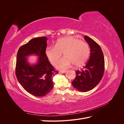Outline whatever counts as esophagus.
Listing matches in <instances>:
<instances>
[{"label": "esophagus", "mask_w": 124, "mask_h": 124, "mask_svg": "<svg viewBox=\"0 0 124 124\" xmlns=\"http://www.w3.org/2000/svg\"><path fill=\"white\" fill-rule=\"evenodd\" d=\"M67 71V70H62V71H60V72L62 73H65Z\"/></svg>", "instance_id": "esophagus-1"}]
</instances>
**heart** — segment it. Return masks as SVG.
I'll return each instance as SVG.
<instances>
[{
    "mask_svg": "<svg viewBox=\"0 0 124 124\" xmlns=\"http://www.w3.org/2000/svg\"><path fill=\"white\" fill-rule=\"evenodd\" d=\"M63 52L64 57L57 62L56 68L62 69L73 64L76 67L83 65L90 53L88 44L72 36L59 38L54 46H48L45 54L51 64L55 65Z\"/></svg>",
    "mask_w": 124,
    "mask_h": 124,
    "instance_id": "obj_1",
    "label": "heart"
}]
</instances>
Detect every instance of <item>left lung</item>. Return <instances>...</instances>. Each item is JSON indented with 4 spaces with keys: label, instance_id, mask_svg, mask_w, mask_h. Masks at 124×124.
Returning a JSON list of instances; mask_svg holds the SVG:
<instances>
[{
    "label": "left lung",
    "instance_id": "left-lung-1",
    "mask_svg": "<svg viewBox=\"0 0 124 124\" xmlns=\"http://www.w3.org/2000/svg\"><path fill=\"white\" fill-rule=\"evenodd\" d=\"M84 39L91 48L90 57L83 69L76 71V77L72 84L78 91L86 92L95 88L102 78L104 59L100 46L94 40L87 36H84Z\"/></svg>",
    "mask_w": 124,
    "mask_h": 124
}]
</instances>
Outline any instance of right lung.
Wrapping results in <instances>:
<instances>
[{
  "label": "right lung",
  "instance_id": "add662e5",
  "mask_svg": "<svg viewBox=\"0 0 124 124\" xmlns=\"http://www.w3.org/2000/svg\"><path fill=\"white\" fill-rule=\"evenodd\" d=\"M47 38H36L21 46L17 53L16 73L20 84L28 93L37 96L46 95L53 87L52 77L58 72L55 71L45 54ZM36 54L39 57L35 65L27 61V56Z\"/></svg>",
  "mask_w": 124,
  "mask_h": 124
}]
</instances>
